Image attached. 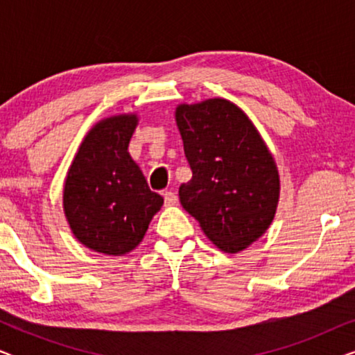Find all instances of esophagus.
<instances>
[{"label":"esophagus","instance_id":"obj_1","mask_svg":"<svg viewBox=\"0 0 355 355\" xmlns=\"http://www.w3.org/2000/svg\"><path fill=\"white\" fill-rule=\"evenodd\" d=\"M163 197H164V205H166V207H173V205H176V203H178L176 193L171 192V191L163 192Z\"/></svg>","mask_w":355,"mask_h":355}]
</instances>
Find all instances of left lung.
Here are the masks:
<instances>
[{
	"mask_svg": "<svg viewBox=\"0 0 355 355\" xmlns=\"http://www.w3.org/2000/svg\"><path fill=\"white\" fill-rule=\"evenodd\" d=\"M174 118L192 179L179 200L205 236L226 254L259 241L279 202L275 158L254 123L225 98L176 106Z\"/></svg>",
	"mask_w": 355,
	"mask_h": 355,
	"instance_id": "left-lung-1",
	"label": "left lung"
}]
</instances>
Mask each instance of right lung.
Masks as SVG:
<instances>
[{"mask_svg":"<svg viewBox=\"0 0 355 355\" xmlns=\"http://www.w3.org/2000/svg\"><path fill=\"white\" fill-rule=\"evenodd\" d=\"M137 124L135 113L98 121L67 169L64 216L76 239L98 254L121 257L134 250L163 205L128 152Z\"/></svg>","mask_w":355,"mask_h":355,"instance_id":"add662e5","label":"right lung"}]
</instances>
